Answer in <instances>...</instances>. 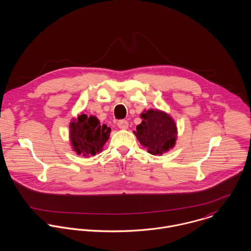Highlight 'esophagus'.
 Segmentation results:
<instances>
[{
	"mask_svg": "<svg viewBox=\"0 0 251 251\" xmlns=\"http://www.w3.org/2000/svg\"><path fill=\"white\" fill-rule=\"evenodd\" d=\"M117 126H118V127L121 128V129H127V127H128V123H127V121H126V120H120V121H118Z\"/></svg>",
	"mask_w": 251,
	"mask_h": 251,
	"instance_id": "34e87169",
	"label": "esophagus"
}]
</instances>
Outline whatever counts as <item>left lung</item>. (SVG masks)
Listing matches in <instances>:
<instances>
[{
	"mask_svg": "<svg viewBox=\"0 0 251 251\" xmlns=\"http://www.w3.org/2000/svg\"><path fill=\"white\" fill-rule=\"evenodd\" d=\"M141 118L143 121L136 126L134 134L148 152L162 154L175 146L177 126L167 113L150 109L141 114Z\"/></svg>",
	"mask_w": 251,
	"mask_h": 251,
	"instance_id": "8db88e82",
	"label": "left lung"
}]
</instances>
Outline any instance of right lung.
<instances>
[{"label":"right lung","mask_w":251,"mask_h":251,"mask_svg":"<svg viewBox=\"0 0 251 251\" xmlns=\"http://www.w3.org/2000/svg\"><path fill=\"white\" fill-rule=\"evenodd\" d=\"M70 129L73 151L77 154L87 157L102 151L111 132V128L106 125H100L97 117H88L86 114H81L73 120Z\"/></svg>","instance_id":"add662e5"}]
</instances>
